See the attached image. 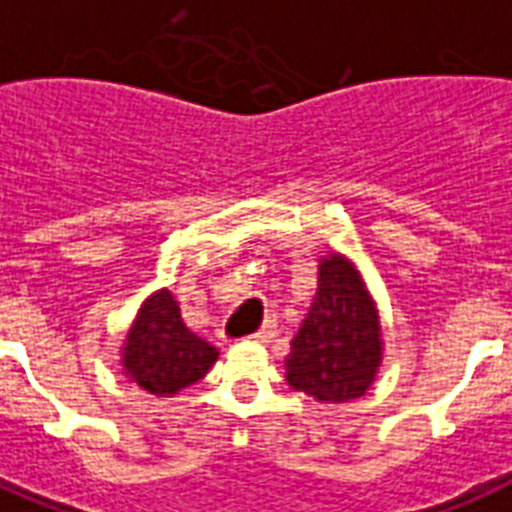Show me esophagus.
<instances>
[{
	"mask_svg": "<svg viewBox=\"0 0 512 512\" xmlns=\"http://www.w3.org/2000/svg\"><path fill=\"white\" fill-rule=\"evenodd\" d=\"M274 337V324H264V327L259 329V332H253L251 340L256 342H269Z\"/></svg>",
	"mask_w": 512,
	"mask_h": 512,
	"instance_id": "34e87169",
	"label": "esophagus"
}]
</instances>
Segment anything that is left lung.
<instances>
[{
  "mask_svg": "<svg viewBox=\"0 0 512 512\" xmlns=\"http://www.w3.org/2000/svg\"><path fill=\"white\" fill-rule=\"evenodd\" d=\"M382 361L379 316L353 266L329 256L298 335L290 342L287 384L316 400L348 403L374 382Z\"/></svg>",
  "mask_w": 512,
  "mask_h": 512,
  "instance_id": "left-lung-1",
  "label": "left lung"
}]
</instances>
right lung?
<instances>
[{"instance_id":"obj_1","label":"right lung","mask_w":512,"mask_h":512,"mask_svg":"<svg viewBox=\"0 0 512 512\" xmlns=\"http://www.w3.org/2000/svg\"><path fill=\"white\" fill-rule=\"evenodd\" d=\"M217 361V350L183 324L170 290L143 303L125 345V371L154 395H175L198 382Z\"/></svg>"}]
</instances>
